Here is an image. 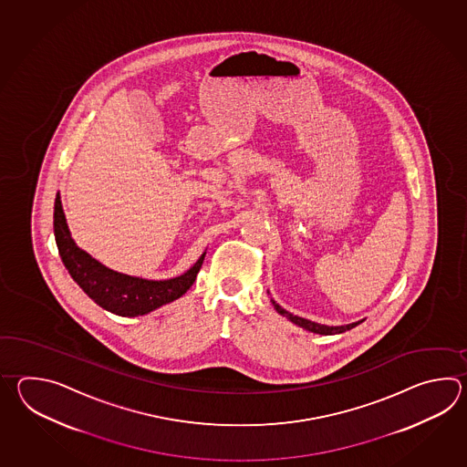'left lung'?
<instances>
[{"label":"left lung","instance_id":"8db88e82","mask_svg":"<svg viewBox=\"0 0 467 467\" xmlns=\"http://www.w3.org/2000/svg\"><path fill=\"white\" fill-rule=\"evenodd\" d=\"M272 304H274V307L277 310L280 316H284V317H287L288 320H292L294 324H297L300 327L307 328L310 332H316V334H322V336H330V334H342V332H346V330H350V328L356 327L358 326L360 322H354V324H348V326H340V327H328V326H320V324H316V322H312V320H307V318L297 317V316H292L290 312H287L285 308L280 307L278 304H275L274 300H272Z\"/></svg>","mask_w":467,"mask_h":467}]
</instances>
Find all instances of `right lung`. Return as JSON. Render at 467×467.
Wrapping results in <instances>:
<instances>
[{"mask_svg": "<svg viewBox=\"0 0 467 467\" xmlns=\"http://www.w3.org/2000/svg\"><path fill=\"white\" fill-rule=\"evenodd\" d=\"M53 229L61 260L65 267L68 268L73 280L99 307L121 317L145 316L182 297L193 285L205 258V254H202L197 264L183 275L160 282L113 272L77 247L61 209L60 195L55 199Z\"/></svg>", "mask_w": 467, "mask_h": 467, "instance_id": "add662e5", "label": "right lung"}]
</instances>
